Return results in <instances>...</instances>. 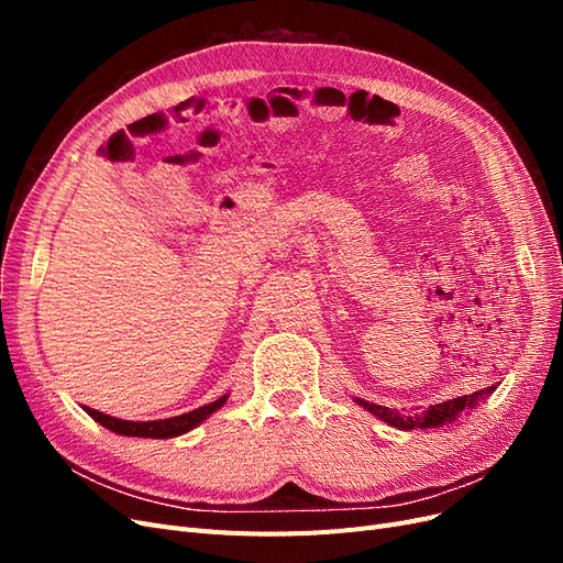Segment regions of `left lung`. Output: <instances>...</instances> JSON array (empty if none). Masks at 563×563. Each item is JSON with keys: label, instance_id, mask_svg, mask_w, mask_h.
Listing matches in <instances>:
<instances>
[{"label": "left lung", "instance_id": "8db88e82", "mask_svg": "<svg viewBox=\"0 0 563 563\" xmlns=\"http://www.w3.org/2000/svg\"><path fill=\"white\" fill-rule=\"evenodd\" d=\"M496 391V385H490L486 389L474 391V395H465V397H455L449 401H441L434 406L422 408V411L416 413H399L395 408H387V406H378V404H371L366 399L360 397H352L356 404L362 408H366L368 413H373L376 418H380L383 422H387L389 428H397V430H432V428H444V424H451L460 418L463 411H470V408L479 406L482 399H486L488 395Z\"/></svg>", "mask_w": 563, "mask_h": 563}]
</instances>
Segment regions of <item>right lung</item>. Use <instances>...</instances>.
<instances>
[{
  "label": "right lung",
  "mask_w": 563,
  "mask_h": 563,
  "mask_svg": "<svg viewBox=\"0 0 563 563\" xmlns=\"http://www.w3.org/2000/svg\"><path fill=\"white\" fill-rule=\"evenodd\" d=\"M228 397L230 395H223L207 406L195 408V411H187L183 416L164 418V420H122V418H112V416L100 413V411H96V408H89V406H84V411H87L96 422H100L103 428H108L114 434L145 437V439H174V437H180L185 432L195 430L197 424L211 418L218 408L228 401Z\"/></svg>",
  "instance_id": "obj_1"
}]
</instances>
